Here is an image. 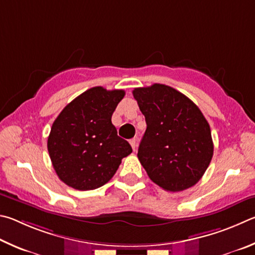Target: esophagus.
<instances>
[{
  "label": "esophagus",
  "mask_w": 255,
  "mask_h": 255,
  "mask_svg": "<svg viewBox=\"0 0 255 255\" xmlns=\"http://www.w3.org/2000/svg\"><path fill=\"white\" fill-rule=\"evenodd\" d=\"M130 144L132 146V149L135 151V149H136V139H135V137H133V139L130 140Z\"/></svg>",
  "instance_id": "1"
}]
</instances>
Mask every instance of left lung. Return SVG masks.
I'll return each mask as SVG.
<instances>
[{"label": "left lung", "instance_id": "left-lung-1", "mask_svg": "<svg viewBox=\"0 0 255 255\" xmlns=\"http://www.w3.org/2000/svg\"><path fill=\"white\" fill-rule=\"evenodd\" d=\"M146 130L137 158L151 180L167 191L197 184L214 153L211 128L198 106L162 84L134 88Z\"/></svg>", "mask_w": 255, "mask_h": 255}]
</instances>
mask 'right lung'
Wrapping results in <instances>:
<instances>
[{
	"mask_svg": "<svg viewBox=\"0 0 255 255\" xmlns=\"http://www.w3.org/2000/svg\"><path fill=\"white\" fill-rule=\"evenodd\" d=\"M124 95L122 89L93 87L71 101L52 123L48 152L59 179L71 188H100L132 152L112 124Z\"/></svg>",
	"mask_w": 255,
	"mask_h": 255,
	"instance_id": "1",
	"label": "right lung"
}]
</instances>
